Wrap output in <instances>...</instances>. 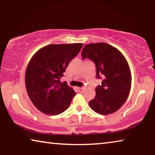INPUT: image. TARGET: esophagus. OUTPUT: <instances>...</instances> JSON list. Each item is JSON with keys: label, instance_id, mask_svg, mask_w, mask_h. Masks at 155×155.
Wrapping results in <instances>:
<instances>
[{"label": "esophagus", "instance_id": "1", "mask_svg": "<svg viewBox=\"0 0 155 155\" xmlns=\"http://www.w3.org/2000/svg\"><path fill=\"white\" fill-rule=\"evenodd\" d=\"M84 89H85V87H78L77 88V90L79 91V92L82 93L83 91V90H84Z\"/></svg>", "mask_w": 155, "mask_h": 155}]
</instances>
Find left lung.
Wrapping results in <instances>:
<instances>
[{"label":"left lung","mask_w":155,"mask_h":155,"mask_svg":"<svg viewBox=\"0 0 155 155\" xmlns=\"http://www.w3.org/2000/svg\"><path fill=\"white\" fill-rule=\"evenodd\" d=\"M81 56L94 62L96 77L103 79L95 89V98L89 102L91 109L101 115L117 111L130 90L131 73L127 59L116 48L103 42L85 45Z\"/></svg>","instance_id":"1"}]
</instances>
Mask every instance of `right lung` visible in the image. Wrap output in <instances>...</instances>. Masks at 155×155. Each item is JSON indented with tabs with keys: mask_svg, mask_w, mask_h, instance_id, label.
Listing matches in <instances>:
<instances>
[{
	"mask_svg": "<svg viewBox=\"0 0 155 155\" xmlns=\"http://www.w3.org/2000/svg\"><path fill=\"white\" fill-rule=\"evenodd\" d=\"M83 45L51 44L39 50L31 59L25 73L26 88L34 105L44 114L56 115L69 107L76 92L60 79Z\"/></svg>",
	"mask_w": 155,
	"mask_h": 155,
	"instance_id": "right-lung-1",
	"label": "right lung"
}]
</instances>
